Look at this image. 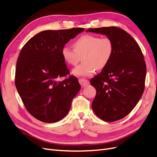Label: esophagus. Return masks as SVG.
I'll return each instance as SVG.
<instances>
[{
	"label": "esophagus",
	"instance_id": "obj_1",
	"mask_svg": "<svg viewBox=\"0 0 157 157\" xmlns=\"http://www.w3.org/2000/svg\"><path fill=\"white\" fill-rule=\"evenodd\" d=\"M78 81H79V83L80 84V85H81L82 87L86 86L90 84L88 80L86 79H84V78H80V79H78Z\"/></svg>",
	"mask_w": 157,
	"mask_h": 157
}]
</instances>
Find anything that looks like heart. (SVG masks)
<instances>
[{
	"instance_id": "obj_1",
	"label": "heart",
	"mask_w": 157,
	"mask_h": 157,
	"mask_svg": "<svg viewBox=\"0 0 157 157\" xmlns=\"http://www.w3.org/2000/svg\"><path fill=\"white\" fill-rule=\"evenodd\" d=\"M72 49L64 46L61 55L65 62L69 65H76L82 56L84 62L74 69V75L80 77H90L96 69L105 68L111 61L114 52V44L109 37L94 35H84L73 42Z\"/></svg>"
}]
</instances>
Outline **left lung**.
Returning <instances> with one entry per match:
<instances>
[{
  "instance_id": "obj_1",
  "label": "left lung",
  "mask_w": 157,
  "mask_h": 157,
  "mask_svg": "<svg viewBox=\"0 0 157 157\" xmlns=\"http://www.w3.org/2000/svg\"><path fill=\"white\" fill-rule=\"evenodd\" d=\"M111 38L114 52L102 71L90 80L96 94L92 103L95 114L104 121L124 118L135 107L145 89L146 64L140 46L130 34L120 28L89 29Z\"/></svg>"
}]
</instances>
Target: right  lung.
Listing matches in <instances>:
<instances>
[{
	"mask_svg": "<svg viewBox=\"0 0 157 157\" xmlns=\"http://www.w3.org/2000/svg\"><path fill=\"white\" fill-rule=\"evenodd\" d=\"M83 28L47 30L38 33L23 46L19 56L15 84L27 111L40 121L58 122L68 113L80 89L61 55L65 44ZM66 78L61 82L59 78Z\"/></svg>",
	"mask_w": 157,
	"mask_h": 157,
	"instance_id": "add662e5",
	"label": "right lung"
}]
</instances>
